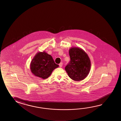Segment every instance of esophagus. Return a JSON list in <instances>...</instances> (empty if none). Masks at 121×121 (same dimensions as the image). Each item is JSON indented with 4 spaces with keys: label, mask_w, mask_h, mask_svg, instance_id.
Listing matches in <instances>:
<instances>
[{
    "label": "esophagus",
    "mask_w": 121,
    "mask_h": 121,
    "mask_svg": "<svg viewBox=\"0 0 121 121\" xmlns=\"http://www.w3.org/2000/svg\"><path fill=\"white\" fill-rule=\"evenodd\" d=\"M62 65H63V63L62 62H61L59 64V66L60 68H61L62 66Z\"/></svg>",
    "instance_id": "obj_1"
}]
</instances>
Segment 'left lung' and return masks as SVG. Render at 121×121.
<instances>
[{
	"mask_svg": "<svg viewBox=\"0 0 121 121\" xmlns=\"http://www.w3.org/2000/svg\"><path fill=\"white\" fill-rule=\"evenodd\" d=\"M70 61L65 67L69 76L75 81L85 79L88 75L91 62L88 55L78 47H71L69 50Z\"/></svg>",
	"mask_w": 121,
	"mask_h": 121,
	"instance_id": "left-lung-1",
	"label": "left lung"
}]
</instances>
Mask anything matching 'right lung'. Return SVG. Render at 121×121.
<instances>
[{"instance_id": "add662e5", "label": "right lung", "mask_w": 121, "mask_h": 121, "mask_svg": "<svg viewBox=\"0 0 121 121\" xmlns=\"http://www.w3.org/2000/svg\"><path fill=\"white\" fill-rule=\"evenodd\" d=\"M59 66L55 63L52 56L45 51L38 52L30 64L32 74L43 79L47 78L52 71Z\"/></svg>"}]
</instances>
